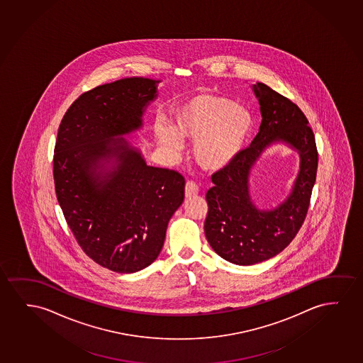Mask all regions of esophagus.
Segmentation results:
<instances>
[{
  "label": "esophagus",
  "instance_id": "34e87169",
  "mask_svg": "<svg viewBox=\"0 0 363 363\" xmlns=\"http://www.w3.org/2000/svg\"><path fill=\"white\" fill-rule=\"evenodd\" d=\"M198 191H199V186L195 184L194 182H188L185 184V198L186 199L195 196V195L198 194Z\"/></svg>",
  "mask_w": 363,
  "mask_h": 363
}]
</instances>
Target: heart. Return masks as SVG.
<instances>
[{"mask_svg":"<svg viewBox=\"0 0 363 363\" xmlns=\"http://www.w3.org/2000/svg\"><path fill=\"white\" fill-rule=\"evenodd\" d=\"M254 129L247 108L229 98L199 93L170 109V128L154 124V137L168 153H180L182 139L194 142L195 162L200 168L218 173L240 157Z\"/></svg>","mask_w":363,"mask_h":363,"instance_id":"obj_1","label":"heart"}]
</instances>
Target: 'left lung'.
<instances>
[{
  "label": "left lung",
  "mask_w": 363,
  "mask_h": 363,
  "mask_svg": "<svg viewBox=\"0 0 363 363\" xmlns=\"http://www.w3.org/2000/svg\"><path fill=\"white\" fill-rule=\"evenodd\" d=\"M259 99V133L229 168L211 177L205 236L213 250L235 265H255L280 254L306 218L316 180L317 149L308 121L290 99L264 83L252 84ZM286 143L301 157L291 194L274 210H259L250 199V174L262 153L274 143Z\"/></svg>",
  "instance_id": "obj_1"
}]
</instances>
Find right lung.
Masks as SVG:
<instances>
[{
    "label": "right lung",
    "instance_id": "right-lung-1",
    "mask_svg": "<svg viewBox=\"0 0 363 363\" xmlns=\"http://www.w3.org/2000/svg\"><path fill=\"white\" fill-rule=\"evenodd\" d=\"M159 82L132 77L83 93L57 134L53 177L67 224L93 261L119 274L154 262L184 200L183 175L150 167L123 138L143 127Z\"/></svg>",
    "mask_w": 363,
    "mask_h": 363
}]
</instances>
